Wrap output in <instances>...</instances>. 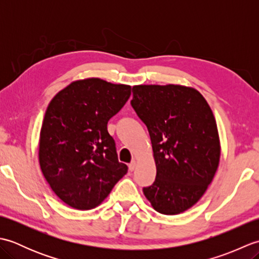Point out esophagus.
<instances>
[{"instance_id": "obj_1", "label": "esophagus", "mask_w": 259, "mask_h": 259, "mask_svg": "<svg viewBox=\"0 0 259 259\" xmlns=\"http://www.w3.org/2000/svg\"><path fill=\"white\" fill-rule=\"evenodd\" d=\"M135 169H136V161L134 160V161H131L129 163V170H130V171H134Z\"/></svg>"}]
</instances>
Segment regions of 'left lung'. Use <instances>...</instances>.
<instances>
[{
	"label": "left lung",
	"instance_id": "obj_1",
	"mask_svg": "<svg viewBox=\"0 0 259 259\" xmlns=\"http://www.w3.org/2000/svg\"><path fill=\"white\" fill-rule=\"evenodd\" d=\"M131 106L149 131L157 176L144 194L158 212L194 206L221 157L216 120L199 92L183 85H136Z\"/></svg>",
	"mask_w": 259,
	"mask_h": 259
}]
</instances>
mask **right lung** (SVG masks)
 Returning <instances> with one entry per match:
<instances>
[{"label":"right lung","instance_id":"right-lung-1","mask_svg":"<svg viewBox=\"0 0 259 259\" xmlns=\"http://www.w3.org/2000/svg\"><path fill=\"white\" fill-rule=\"evenodd\" d=\"M130 95L129 85L91 78L72 82L49 104L38 160L54 194L70 207L100 205L128 171L107 124Z\"/></svg>","mask_w":259,"mask_h":259}]
</instances>
